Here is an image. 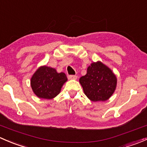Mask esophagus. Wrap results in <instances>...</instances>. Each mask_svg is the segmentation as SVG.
<instances>
[{
    "label": "esophagus",
    "mask_w": 147,
    "mask_h": 147,
    "mask_svg": "<svg viewBox=\"0 0 147 147\" xmlns=\"http://www.w3.org/2000/svg\"><path fill=\"white\" fill-rule=\"evenodd\" d=\"M78 78L77 75H69L68 76V79L69 80H76Z\"/></svg>",
    "instance_id": "1"
}]
</instances>
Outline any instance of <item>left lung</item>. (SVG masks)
Here are the masks:
<instances>
[{
  "instance_id": "obj_1",
  "label": "left lung",
  "mask_w": 147,
  "mask_h": 147,
  "mask_svg": "<svg viewBox=\"0 0 147 147\" xmlns=\"http://www.w3.org/2000/svg\"><path fill=\"white\" fill-rule=\"evenodd\" d=\"M85 95L92 102L106 101L115 92L117 79L112 69L100 61L91 63L80 78Z\"/></svg>"
}]
</instances>
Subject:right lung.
<instances>
[{"label":"right lung","mask_w":147,"mask_h":147,"mask_svg":"<svg viewBox=\"0 0 147 147\" xmlns=\"http://www.w3.org/2000/svg\"><path fill=\"white\" fill-rule=\"evenodd\" d=\"M67 81L64 72H57L55 68L46 65L40 66L30 79V86L34 94L40 99L52 100L61 91Z\"/></svg>","instance_id":"add662e5"}]
</instances>
